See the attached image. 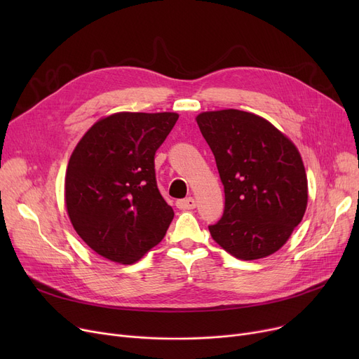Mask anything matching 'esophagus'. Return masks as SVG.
Wrapping results in <instances>:
<instances>
[{"instance_id":"34e87169","label":"esophagus","mask_w":359,"mask_h":359,"mask_svg":"<svg viewBox=\"0 0 359 359\" xmlns=\"http://www.w3.org/2000/svg\"><path fill=\"white\" fill-rule=\"evenodd\" d=\"M176 206L179 210H194L196 206V202L194 198H186L176 202Z\"/></svg>"}]
</instances>
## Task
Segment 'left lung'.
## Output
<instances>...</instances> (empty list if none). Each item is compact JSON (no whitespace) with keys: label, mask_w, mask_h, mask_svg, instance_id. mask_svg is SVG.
Wrapping results in <instances>:
<instances>
[{"label":"left lung","mask_w":359,"mask_h":359,"mask_svg":"<svg viewBox=\"0 0 359 359\" xmlns=\"http://www.w3.org/2000/svg\"><path fill=\"white\" fill-rule=\"evenodd\" d=\"M196 122L224 184L222 218L208 227L212 238L241 260L273 255L307 210L309 183L298 148L250 111H202Z\"/></svg>","instance_id":"left-lung-1"}]
</instances>
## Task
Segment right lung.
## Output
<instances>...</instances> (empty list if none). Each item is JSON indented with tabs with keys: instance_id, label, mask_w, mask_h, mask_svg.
I'll use <instances>...</instances> for the list:
<instances>
[{
	"instance_id": "add662e5",
	"label": "right lung",
	"mask_w": 359,
	"mask_h": 359,
	"mask_svg": "<svg viewBox=\"0 0 359 359\" xmlns=\"http://www.w3.org/2000/svg\"><path fill=\"white\" fill-rule=\"evenodd\" d=\"M177 119L175 111H118L99 119L74 148L67 212L104 259L132 265L165 236L175 212L157 187L154 156Z\"/></svg>"
}]
</instances>
